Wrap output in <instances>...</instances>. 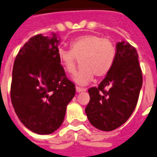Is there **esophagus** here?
I'll list each match as a JSON object with an SVG mask.
<instances>
[{
    "label": "esophagus",
    "instance_id": "obj_1",
    "mask_svg": "<svg viewBox=\"0 0 157 157\" xmlns=\"http://www.w3.org/2000/svg\"><path fill=\"white\" fill-rule=\"evenodd\" d=\"M86 90V88H82V87H80V86H76V91L77 92H82V91H85Z\"/></svg>",
    "mask_w": 157,
    "mask_h": 157
}]
</instances>
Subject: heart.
I'll return each mask as SVG.
<instances>
[{
    "instance_id": "obj_1",
    "label": "heart",
    "mask_w": 157,
    "mask_h": 157,
    "mask_svg": "<svg viewBox=\"0 0 157 157\" xmlns=\"http://www.w3.org/2000/svg\"><path fill=\"white\" fill-rule=\"evenodd\" d=\"M58 56L61 65L70 75L75 74L78 60H80L82 67L74 80L85 85L94 75L101 78L109 73L116 60V48L111 40L87 34L71 41V50L58 49Z\"/></svg>"
}]
</instances>
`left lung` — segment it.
I'll use <instances>...</instances> for the list:
<instances>
[{
    "mask_svg": "<svg viewBox=\"0 0 157 157\" xmlns=\"http://www.w3.org/2000/svg\"><path fill=\"white\" fill-rule=\"evenodd\" d=\"M143 83L138 54L132 45H116L113 67L98 87L88 89L90 102L85 111L93 126L110 132L129 119L136 107Z\"/></svg>",
    "mask_w": 157,
    "mask_h": 157,
    "instance_id": "1",
    "label": "left lung"
}]
</instances>
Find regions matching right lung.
Returning a JSON list of instances; mask_svg holds the SVG:
<instances>
[{
  "mask_svg": "<svg viewBox=\"0 0 157 157\" xmlns=\"http://www.w3.org/2000/svg\"><path fill=\"white\" fill-rule=\"evenodd\" d=\"M59 39L35 35L14 61L10 96L14 111L28 129L53 133L64 120L67 104L75 94L58 56Z\"/></svg>",
  "mask_w": 157,
  "mask_h": 157,
  "instance_id": "obj_1",
  "label": "right lung"
}]
</instances>
